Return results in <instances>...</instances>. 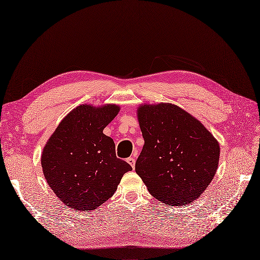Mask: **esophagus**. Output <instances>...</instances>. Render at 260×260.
<instances>
[{
    "label": "esophagus",
    "mask_w": 260,
    "mask_h": 260,
    "mask_svg": "<svg viewBox=\"0 0 260 260\" xmlns=\"http://www.w3.org/2000/svg\"><path fill=\"white\" fill-rule=\"evenodd\" d=\"M127 162L132 166V168L134 169L135 167V156H130L127 158Z\"/></svg>",
    "instance_id": "1"
}]
</instances>
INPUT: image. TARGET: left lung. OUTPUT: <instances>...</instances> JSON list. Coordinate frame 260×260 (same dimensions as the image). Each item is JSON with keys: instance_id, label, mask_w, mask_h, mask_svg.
Here are the masks:
<instances>
[{"instance_id": "1", "label": "left lung", "mask_w": 260, "mask_h": 260, "mask_svg": "<svg viewBox=\"0 0 260 260\" xmlns=\"http://www.w3.org/2000/svg\"><path fill=\"white\" fill-rule=\"evenodd\" d=\"M145 141L135 171L154 198L180 206L199 198L214 179L220 147L202 123L172 104L142 105Z\"/></svg>"}]
</instances>
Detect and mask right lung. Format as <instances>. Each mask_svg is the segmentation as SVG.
<instances>
[{
	"label": "right lung",
	"mask_w": 260,
	"mask_h": 260,
	"mask_svg": "<svg viewBox=\"0 0 260 260\" xmlns=\"http://www.w3.org/2000/svg\"><path fill=\"white\" fill-rule=\"evenodd\" d=\"M119 107L81 105L61 120L41 156L44 178L69 207L89 212L113 196L132 167L115 153L104 129Z\"/></svg>",
	"instance_id": "obj_1"
}]
</instances>
